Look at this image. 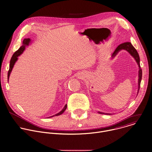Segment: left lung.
Returning a JSON list of instances; mask_svg holds the SVG:
<instances>
[{"label":"left lung","mask_w":152,"mask_h":152,"mask_svg":"<svg viewBox=\"0 0 152 152\" xmlns=\"http://www.w3.org/2000/svg\"><path fill=\"white\" fill-rule=\"evenodd\" d=\"M121 50H125L126 51H127L136 60V62L137 63V64L139 66V82H138V92L137 94L139 93V89H140V83H141V80H142V70L140 68V57H139V55L137 51V50H136V48L133 46V45L132 44L131 42H126L123 44H121L120 45H119L117 48L115 49V50L114 51V52L113 53V54H112V57H114L117 53ZM98 113L99 114H105L104 113H101V112H98ZM107 115H110L111 114H105Z\"/></svg>","instance_id":"8db88e82"}]
</instances>
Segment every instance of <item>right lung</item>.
I'll use <instances>...</instances> for the list:
<instances>
[{"label":"right lung","instance_id":"obj_1","mask_svg":"<svg viewBox=\"0 0 152 152\" xmlns=\"http://www.w3.org/2000/svg\"><path fill=\"white\" fill-rule=\"evenodd\" d=\"M31 41V39L30 38H25L23 41V44H22V45L16 51H15V53L13 54V55L12 56L11 59H10V65H9V70L8 71V73H7V80H9V76H10V74L12 70V69L13 67V66L15 63V62L17 61L18 60V57L22 53L23 51L25 50V47L26 45H29V43ZM67 108V104L65 105L64 107L63 108V110L59 112L58 113H57V114H55L54 115H53V116H51V117H49L48 118H50V117H54V116H58V115H61V114H63L64 111L66 110Z\"/></svg>","mask_w":152,"mask_h":152}]
</instances>
